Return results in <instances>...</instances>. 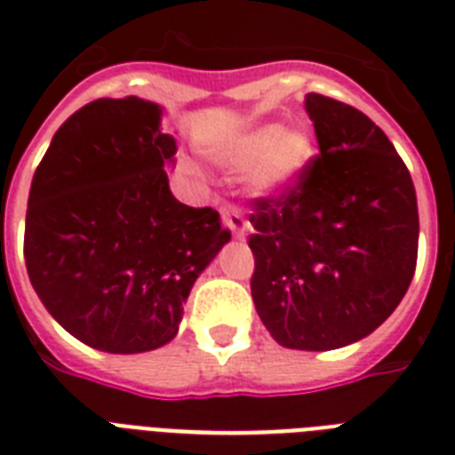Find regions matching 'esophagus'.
<instances>
[{
    "mask_svg": "<svg viewBox=\"0 0 455 455\" xmlns=\"http://www.w3.org/2000/svg\"><path fill=\"white\" fill-rule=\"evenodd\" d=\"M221 217H224V224L228 227V231L235 235V238H243L248 234V224L243 220V212L234 205H224L221 207Z\"/></svg>",
    "mask_w": 455,
    "mask_h": 455,
    "instance_id": "obj_1",
    "label": "esophagus"
}]
</instances>
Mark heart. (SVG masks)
Here are the masks:
<instances>
[{"label":"heart","instance_id":"1","mask_svg":"<svg viewBox=\"0 0 455 455\" xmlns=\"http://www.w3.org/2000/svg\"><path fill=\"white\" fill-rule=\"evenodd\" d=\"M227 170H243V186L252 196H278L298 184L314 156L311 134L298 124H257L210 148Z\"/></svg>","mask_w":455,"mask_h":455}]
</instances>
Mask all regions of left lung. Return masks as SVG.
Instances as JSON below:
<instances>
[{"mask_svg":"<svg viewBox=\"0 0 455 455\" xmlns=\"http://www.w3.org/2000/svg\"><path fill=\"white\" fill-rule=\"evenodd\" d=\"M321 156L291 191L250 214L255 309L278 345L328 352L366 338L399 307L418 259L406 164L361 110L304 96Z\"/></svg>","mask_w":455,"mask_h":455,"instance_id":"obj_1","label":"left lung"}]
</instances>
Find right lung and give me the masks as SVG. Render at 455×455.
<instances>
[{"mask_svg":"<svg viewBox=\"0 0 455 455\" xmlns=\"http://www.w3.org/2000/svg\"><path fill=\"white\" fill-rule=\"evenodd\" d=\"M163 106L99 99L53 134L25 214V267L46 311L84 345L141 354L177 338L184 302L231 234L170 191Z\"/></svg>","mask_w":455,"mask_h":455,"instance_id":"add662e5","label":"right lung"}]
</instances>
